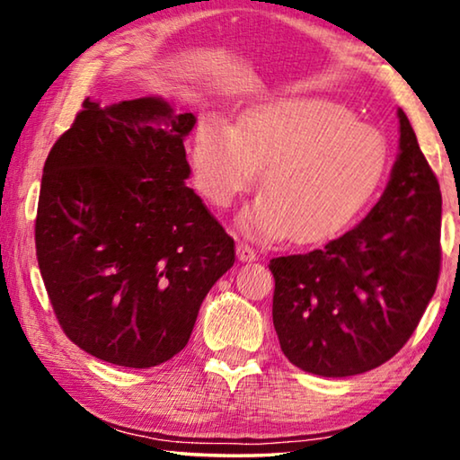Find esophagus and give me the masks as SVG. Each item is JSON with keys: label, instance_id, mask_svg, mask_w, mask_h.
I'll return each instance as SVG.
<instances>
[{"label": "esophagus", "instance_id": "esophagus-1", "mask_svg": "<svg viewBox=\"0 0 460 460\" xmlns=\"http://www.w3.org/2000/svg\"><path fill=\"white\" fill-rule=\"evenodd\" d=\"M237 258H239V261H255V260H258V253H255L253 247H249L247 243H239L237 245Z\"/></svg>", "mask_w": 460, "mask_h": 460}]
</instances>
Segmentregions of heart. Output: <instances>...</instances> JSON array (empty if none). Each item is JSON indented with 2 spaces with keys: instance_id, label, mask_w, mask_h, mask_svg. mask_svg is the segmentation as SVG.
I'll use <instances>...</instances> for the list:
<instances>
[{
  "instance_id": "1",
  "label": "heart",
  "mask_w": 460,
  "mask_h": 460,
  "mask_svg": "<svg viewBox=\"0 0 460 460\" xmlns=\"http://www.w3.org/2000/svg\"><path fill=\"white\" fill-rule=\"evenodd\" d=\"M385 134L337 101L286 95L249 109L237 128L205 119L192 144L200 192L217 207L245 192L263 169V197L239 217L255 239L334 235L355 221L385 182Z\"/></svg>"
}]
</instances>
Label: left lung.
<instances>
[{
	"label": "left lung",
	"instance_id": "left-lung-1",
	"mask_svg": "<svg viewBox=\"0 0 460 460\" xmlns=\"http://www.w3.org/2000/svg\"><path fill=\"white\" fill-rule=\"evenodd\" d=\"M400 154L376 207L323 247L270 260L274 329L302 371L349 377L406 345L440 274L442 194L406 113Z\"/></svg>",
	"mask_w": 460,
	"mask_h": 460
}]
</instances>
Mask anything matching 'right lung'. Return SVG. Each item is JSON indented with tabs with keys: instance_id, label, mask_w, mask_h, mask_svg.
Masks as SVG:
<instances>
[{
	"instance_id": "right-lung-1",
	"label": "right lung",
	"mask_w": 460,
	"mask_h": 460,
	"mask_svg": "<svg viewBox=\"0 0 460 460\" xmlns=\"http://www.w3.org/2000/svg\"><path fill=\"white\" fill-rule=\"evenodd\" d=\"M194 123L160 97L84 99L46 158L38 266L62 331L101 361L172 359L235 263V241L184 184Z\"/></svg>"
}]
</instances>
